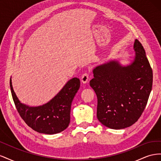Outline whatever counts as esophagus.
<instances>
[{
	"mask_svg": "<svg viewBox=\"0 0 161 161\" xmlns=\"http://www.w3.org/2000/svg\"><path fill=\"white\" fill-rule=\"evenodd\" d=\"M81 82L83 84L88 83L89 82V75L87 73H85V74L82 75L81 77Z\"/></svg>",
	"mask_w": 161,
	"mask_h": 161,
	"instance_id": "esophagus-1",
	"label": "esophagus"
}]
</instances>
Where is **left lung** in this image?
Segmentation results:
<instances>
[{
	"label": "left lung",
	"mask_w": 161,
	"mask_h": 161,
	"mask_svg": "<svg viewBox=\"0 0 161 161\" xmlns=\"http://www.w3.org/2000/svg\"><path fill=\"white\" fill-rule=\"evenodd\" d=\"M135 54L126 64L115 58L95 66L90 86L97 97V118L106 127L120 130L137 121L147 104L153 70L143 46L134 43Z\"/></svg>",
	"instance_id": "8db88e82"
}]
</instances>
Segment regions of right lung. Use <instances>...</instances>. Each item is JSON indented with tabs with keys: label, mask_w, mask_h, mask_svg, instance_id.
<instances>
[{
	"label": "right lung",
	"mask_w": 161,
	"mask_h": 161,
	"mask_svg": "<svg viewBox=\"0 0 161 161\" xmlns=\"http://www.w3.org/2000/svg\"><path fill=\"white\" fill-rule=\"evenodd\" d=\"M10 87L19 115L33 130L42 134H55L64 131L69 125L71 104L80 87L78 78L68 80L51 100L39 106H30L19 101L13 88L11 77Z\"/></svg>",
	"instance_id": "right-lung-1"
}]
</instances>
